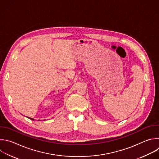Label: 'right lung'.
I'll list each match as a JSON object with an SVG mask.
<instances>
[{"label": "right lung", "mask_w": 159, "mask_h": 159, "mask_svg": "<svg viewBox=\"0 0 159 159\" xmlns=\"http://www.w3.org/2000/svg\"><path fill=\"white\" fill-rule=\"evenodd\" d=\"M29 119H31V120H34V119H32V118H30V117H29Z\"/></svg>", "instance_id": "add662e5"}]
</instances>
